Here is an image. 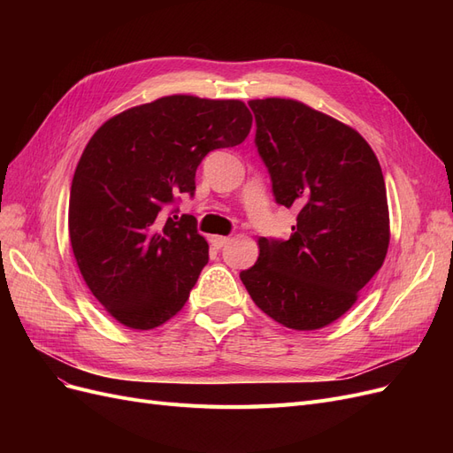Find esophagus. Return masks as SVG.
Wrapping results in <instances>:
<instances>
[{
  "mask_svg": "<svg viewBox=\"0 0 453 453\" xmlns=\"http://www.w3.org/2000/svg\"><path fill=\"white\" fill-rule=\"evenodd\" d=\"M230 242V238H226V236H211L210 238V243L213 245L215 250H221V248H225V245Z\"/></svg>",
  "mask_w": 453,
  "mask_h": 453,
  "instance_id": "1",
  "label": "esophagus"
}]
</instances>
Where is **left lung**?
<instances>
[{"label":"left lung","mask_w":453,"mask_h":453,"mask_svg":"<svg viewBox=\"0 0 453 453\" xmlns=\"http://www.w3.org/2000/svg\"><path fill=\"white\" fill-rule=\"evenodd\" d=\"M250 107L273 196L298 217L289 240L258 238L257 263L240 278L268 318L315 331L342 318L383 265L386 181L374 150L344 122L289 98Z\"/></svg>","instance_id":"1"}]
</instances>
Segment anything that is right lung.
I'll return each instance as SVG.
<instances>
[{"mask_svg":"<svg viewBox=\"0 0 453 453\" xmlns=\"http://www.w3.org/2000/svg\"><path fill=\"white\" fill-rule=\"evenodd\" d=\"M251 122L240 100L173 94L94 132L75 168L67 225L81 276L119 323L149 331L185 306L210 248L193 215L164 221L160 211L180 193L193 196L202 158L240 145Z\"/></svg>","mask_w":453,"mask_h":453,"instance_id":"1","label":"right lung"}]
</instances>
